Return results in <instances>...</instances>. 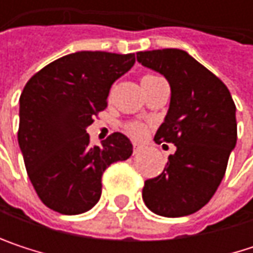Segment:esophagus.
<instances>
[{
    "instance_id": "34e87169",
    "label": "esophagus",
    "mask_w": 253,
    "mask_h": 253,
    "mask_svg": "<svg viewBox=\"0 0 253 253\" xmlns=\"http://www.w3.org/2000/svg\"><path fill=\"white\" fill-rule=\"evenodd\" d=\"M142 145H139V143H133V154H139L140 151H142Z\"/></svg>"
}]
</instances>
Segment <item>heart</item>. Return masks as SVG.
<instances>
[{"label":"heart","instance_id":"1","mask_svg":"<svg viewBox=\"0 0 253 253\" xmlns=\"http://www.w3.org/2000/svg\"><path fill=\"white\" fill-rule=\"evenodd\" d=\"M152 77L155 76H145L142 79V82H143V80H148V79H152ZM126 131L131 136V137L139 139V137H142V136L146 133V126H143V125H140V123H128V125H126Z\"/></svg>","mask_w":253,"mask_h":253}]
</instances>
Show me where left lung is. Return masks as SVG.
<instances>
[{"instance_id":"obj_1","label":"left lung","mask_w":253,"mask_h":253,"mask_svg":"<svg viewBox=\"0 0 253 253\" xmlns=\"http://www.w3.org/2000/svg\"><path fill=\"white\" fill-rule=\"evenodd\" d=\"M137 61L170 83L171 99L157 143H174L164 171L145 181V205L163 217H184L210 202L236 146V105L227 86L186 51L137 52Z\"/></svg>"}]
</instances>
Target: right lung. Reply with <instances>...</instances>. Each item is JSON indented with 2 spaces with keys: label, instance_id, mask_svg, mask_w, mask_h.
<instances>
[{
  "label": "right lung",
  "instance_id": "obj_1",
  "mask_svg": "<svg viewBox=\"0 0 253 253\" xmlns=\"http://www.w3.org/2000/svg\"><path fill=\"white\" fill-rule=\"evenodd\" d=\"M134 61V54L80 51L49 63L26 83L17 139L27 176L52 211L76 215L93 208L101 198L102 173L131 155L123 133L93 146L86 127L107 108L111 84Z\"/></svg>",
  "mask_w": 253,
  "mask_h": 253
}]
</instances>
